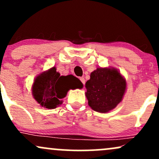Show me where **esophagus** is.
<instances>
[{
  "label": "esophagus",
  "instance_id": "obj_1",
  "mask_svg": "<svg viewBox=\"0 0 159 159\" xmlns=\"http://www.w3.org/2000/svg\"><path fill=\"white\" fill-rule=\"evenodd\" d=\"M80 81H81V83L83 84L84 85L85 84V79H84V78H80Z\"/></svg>",
  "mask_w": 159,
  "mask_h": 159
}]
</instances>
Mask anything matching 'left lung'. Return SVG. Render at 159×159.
I'll use <instances>...</instances> for the list:
<instances>
[{"instance_id": "left-lung-1", "label": "left lung", "mask_w": 159, "mask_h": 159, "mask_svg": "<svg viewBox=\"0 0 159 159\" xmlns=\"http://www.w3.org/2000/svg\"><path fill=\"white\" fill-rule=\"evenodd\" d=\"M126 84L115 69L98 68L85 84L86 96L93 110L105 113L121 102Z\"/></svg>"}]
</instances>
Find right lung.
Instances as JSON below:
<instances>
[{"label": "right lung", "instance_id": "right-lung-1", "mask_svg": "<svg viewBox=\"0 0 159 159\" xmlns=\"http://www.w3.org/2000/svg\"><path fill=\"white\" fill-rule=\"evenodd\" d=\"M83 84L79 79L69 75L61 76L55 67L36 78L33 86V95L38 103L48 109L56 108L61 104L70 89L81 88Z\"/></svg>", "mask_w": 159, "mask_h": 159}]
</instances>
